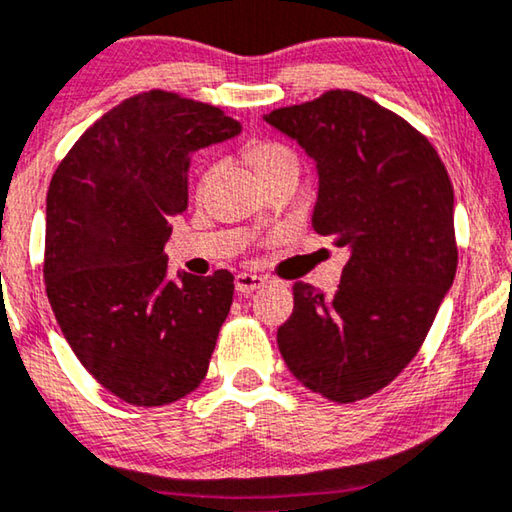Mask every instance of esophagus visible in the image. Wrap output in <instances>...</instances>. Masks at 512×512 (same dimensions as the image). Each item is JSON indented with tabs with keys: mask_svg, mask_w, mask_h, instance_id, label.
Here are the masks:
<instances>
[{
	"mask_svg": "<svg viewBox=\"0 0 512 512\" xmlns=\"http://www.w3.org/2000/svg\"><path fill=\"white\" fill-rule=\"evenodd\" d=\"M266 282H269V280H266L264 276H259V273L241 271V273H236L234 287H236V292H255V289L264 287Z\"/></svg>",
	"mask_w": 512,
	"mask_h": 512,
	"instance_id": "34e87169",
	"label": "esophagus"
}]
</instances>
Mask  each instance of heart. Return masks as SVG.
Returning a JSON list of instances; mask_svg holds the SVG:
<instances>
[{
	"instance_id": "heart-1",
	"label": "heart",
	"mask_w": 512,
	"mask_h": 512,
	"mask_svg": "<svg viewBox=\"0 0 512 512\" xmlns=\"http://www.w3.org/2000/svg\"><path fill=\"white\" fill-rule=\"evenodd\" d=\"M248 158L255 167L257 177H266V174L280 170H296V165H299L294 151L280 142H255L248 149Z\"/></svg>"
}]
</instances>
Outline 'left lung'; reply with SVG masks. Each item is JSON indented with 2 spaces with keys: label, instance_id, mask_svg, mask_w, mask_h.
<instances>
[{
  "label": "left lung",
  "instance_id": "obj_1",
  "mask_svg": "<svg viewBox=\"0 0 512 512\" xmlns=\"http://www.w3.org/2000/svg\"><path fill=\"white\" fill-rule=\"evenodd\" d=\"M264 121L315 160L312 227L349 248L331 299L294 285L280 354L324 398H370L418 354L453 285V183L425 135L356 91L331 89Z\"/></svg>",
  "mask_w": 512,
  "mask_h": 512
}]
</instances>
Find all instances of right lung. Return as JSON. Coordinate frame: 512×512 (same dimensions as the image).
I'll list each match as a JSON object with an SVG mask.
<instances>
[{
	"label": "right lung",
	"instance_id": "obj_1",
	"mask_svg": "<svg viewBox=\"0 0 512 512\" xmlns=\"http://www.w3.org/2000/svg\"><path fill=\"white\" fill-rule=\"evenodd\" d=\"M241 133L216 105L151 89L89 126L52 174L43 278L57 324L103 388L160 407L207 377L234 276L167 278L190 156Z\"/></svg>",
	"mask_w": 512,
	"mask_h": 512
}]
</instances>
